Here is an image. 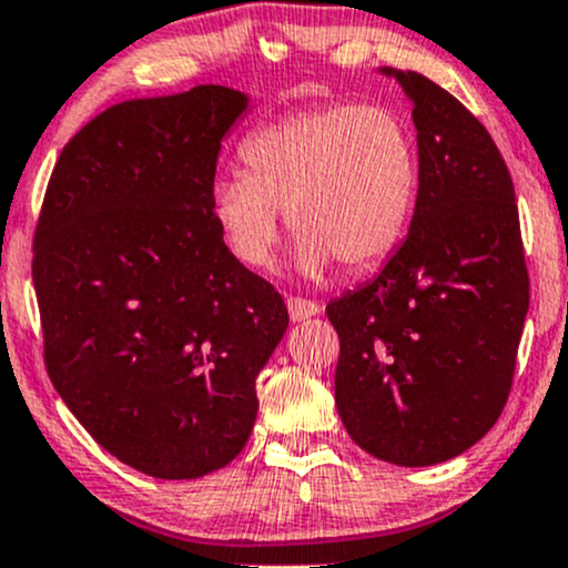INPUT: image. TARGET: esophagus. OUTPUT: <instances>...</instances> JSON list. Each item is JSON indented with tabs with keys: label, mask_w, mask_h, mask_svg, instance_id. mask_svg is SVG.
Listing matches in <instances>:
<instances>
[{
	"label": "esophagus",
	"mask_w": 568,
	"mask_h": 568,
	"mask_svg": "<svg viewBox=\"0 0 568 568\" xmlns=\"http://www.w3.org/2000/svg\"><path fill=\"white\" fill-rule=\"evenodd\" d=\"M288 313H291V321H307V317H313L321 313V304L317 302H310V298H302V296H288Z\"/></svg>",
	"instance_id": "esophagus-1"
}]
</instances>
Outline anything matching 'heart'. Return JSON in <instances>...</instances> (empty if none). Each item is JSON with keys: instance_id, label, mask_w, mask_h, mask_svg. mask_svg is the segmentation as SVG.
<instances>
[{"instance_id": "1", "label": "heart", "mask_w": 568, "mask_h": 568, "mask_svg": "<svg viewBox=\"0 0 568 568\" xmlns=\"http://www.w3.org/2000/svg\"><path fill=\"white\" fill-rule=\"evenodd\" d=\"M247 174L213 185L210 207L242 264H270L283 210L298 236L296 266L321 277L342 264L366 272L388 258L413 217L420 164L394 110L334 102L255 129L242 145Z\"/></svg>"}]
</instances>
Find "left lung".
I'll return each instance as SVG.
<instances>
[{"label": "left lung", "mask_w": 568, "mask_h": 568, "mask_svg": "<svg viewBox=\"0 0 568 568\" xmlns=\"http://www.w3.org/2000/svg\"><path fill=\"white\" fill-rule=\"evenodd\" d=\"M415 215L372 283L326 307L339 334L334 398L369 456L432 466L494 428L513 388L528 270L507 164L488 129L420 72Z\"/></svg>", "instance_id": "1"}]
</instances>
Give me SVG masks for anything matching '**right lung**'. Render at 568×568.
I'll return each mask as SVG.
<instances>
[{
	"label": "right lung",
	"mask_w": 568,
	"mask_h": 568,
	"mask_svg": "<svg viewBox=\"0 0 568 568\" xmlns=\"http://www.w3.org/2000/svg\"><path fill=\"white\" fill-rule=\"evenodd\" d=\"M245 93L196 85L85 123L34 232L45 369L110 456L196 479L240 456L255 377L288 328L283 296L223 242L210 193Z\"/></svg>",
	"instance_id": "add662e5"
}]
</instances>
